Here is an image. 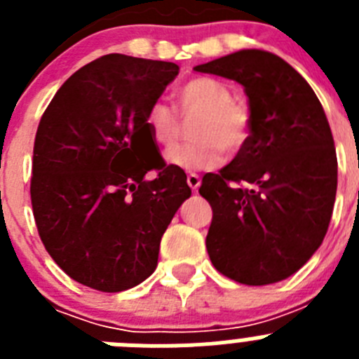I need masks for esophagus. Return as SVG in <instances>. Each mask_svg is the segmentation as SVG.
<instances>
[{
    "label": "esophagus",
    "instance_id": "obj_1",
    "mask_svg": "<svg viewBox=\"0 0 359 359\" xmlns=\"http://www.w3.org/2000/svg\"><path fill=\"white\" fill-rule=\"evenodd\" d=\"M187 183H189V187L192 190H198L199 189V185H201V177L198 176V174H194V172H190L189 176H187Z\"/></svg>",
    "mask_w": 359,
    "mask_h": 359
}]
</instances>
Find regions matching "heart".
I'll return each instance as SVG.
<instances>
[{
    "mask_svg": "<svg viewBox=\"0 0 359 359\" xmlns=\"http://www.w3.org/2000/svg\"><path fill=\"white\" fill-rule=\"evenodd\" d=\"M174 104L183 118L196 116L190 126L192 142L172 149L167 161L185 170L212 169L223 161V151L236 156L246 147L252 135V111L224 82L212 77H194L174 93ZM145 128L152 140L169 149L182 135L175 111L161 100L152 102L145 113Z\"/></svg>",
    "mask_w": 359,
    "mask_h": 359,
    "instance_id": "b5f03b06",
    "label": "heart"
}]
</instances>
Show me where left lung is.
Segmentation results:
<instances>
[{
	"mask_svg": "<svg viewBox=\"0 0 359 359\" xmlns=\"http://www.w3.org/2000/svg\"><path fill=\"white\" fill-rule=\"evenodd\" d=\"M194 69L239 82L252 111L246 147L199 187L212 207V264L246 286L284 280L331 223L338 161L327 116L306 79L275 53L241 50Z\"/></svg>",
	"mask_w": 359,
	"mask_h": 359,
	"instance_id": "8db88e82",
	"label": "left lung"
}]
</instances>
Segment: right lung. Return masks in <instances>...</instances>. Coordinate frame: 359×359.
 <instances>
[{"mask_svg": "<svg viewBox=\"0 0 359 359\" xmlns=\"http://www.w3.org/2000/svg\"><path fill=\"white\" fill-rule=\"evenodd\" d=\"M177 73L174 62L109 53L73 73L39 122L37 231L55 264L91 290L118 293L151 277L161 236L192 194L145 128L147 107ZM151 170L157 176L145 180Z\"/></svg>", "mask_w": 359, "mask_h": 359, "instance_id": "right-lung-1", "label": "right lung"}]
</instances>
